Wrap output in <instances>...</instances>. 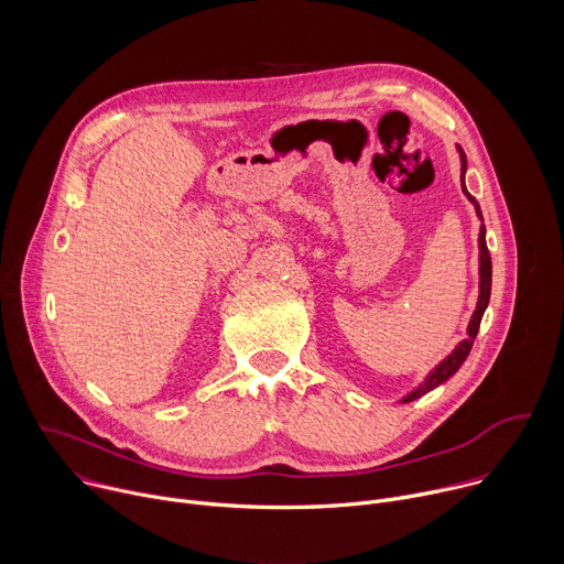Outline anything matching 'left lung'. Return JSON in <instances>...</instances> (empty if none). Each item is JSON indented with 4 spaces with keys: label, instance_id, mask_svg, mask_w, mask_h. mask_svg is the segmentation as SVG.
<instances>
[{
    "label": "left lung",
    "instance_id": "obj_1",
    "mask_svg": "<svg viewBox=\"0 0 564 564\" xmlns=\"http://www.w3.org/2000/svg\"><path fill=\"white\" fill-rule=\"evenodd\" d=\"M459 158H462V192L468 196V200H470V203L475 205V209H477V216L481 218V212H479L477 200L466 192V185H464L466 155H464L462 149H459ZM489 299H491V254H489V248H487L485 225H481V229H479V299H477V307H475V312H473V316H470V324H468V339H464V341L453 350V355H448V357L426 377V381H424L420 388H415L404 401H413V399L426 394L429 390L437 388L440 383H444L448 377H453V375L459 370V366L464 364V359L468 357V352H470V348H473V341H475L477 330H479V321H481V314H485V310H487V305H489Z\"/></svg>",
    "mask_w": 564,
    "mask_h": 564
}]
</instances>
